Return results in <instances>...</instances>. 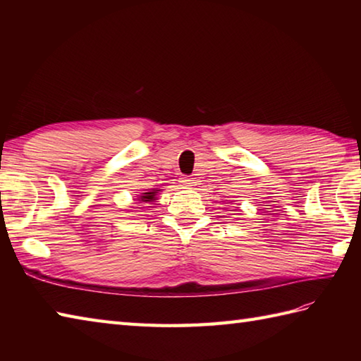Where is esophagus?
Wrapping results in <instances>:
<instances>
[{
    "instance_id": "esophagus-1",
    "label": "esophagus",
    "mask_w": 361,
    "mask_h": 361,
    "mask_svg": "<svg viewBox=\"0 0 361 361\" xmlns=\"http://www.w3.org/2000/svg\"><path fill=\"white\" fill-rule=\"evenodd\" d=\"M180 183L185 188H192V186H195V180L192 178V176H181L180 178Z\"/></svg>"
}]
</instances>
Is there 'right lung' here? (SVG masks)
<instances>
[{"mask_svg": "<svg viewBox=\"0 0 361 361\" xmlns=\"http://www.w3.org/2000/svg\"><path fill=\"white\" fill-rule=\"evenodd\" d=\"M157 194H158V192H155V190H153V192H144V194L141 195V200H142V202H145V203L157 200V198H155V195H157Z\"/></svg>", "mask_w": 361, "mask_h": 361, "instance_id": "right-lung-1", "label": "right lung"}]
</instances>
